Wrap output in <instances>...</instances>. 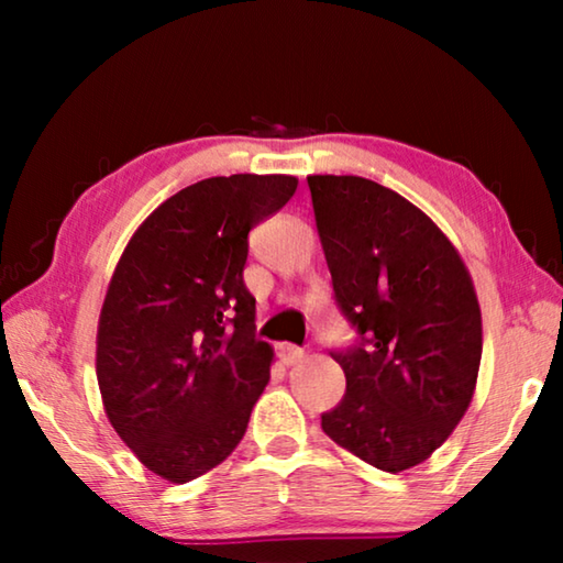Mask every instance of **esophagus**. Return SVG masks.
Masks as SVG:
<instances>
[{"mask_svg": "<svg viewBox=\"0 0 563 563\" xmlns=\"http://www.w3.org/2000/svg\"><path fill=\"white\" fill-rule=\"evenodd\" d=\"M278 357H280V362H283L285 367H292V365H298V362H302L305 352L300 347L288 345V342H285V345L278 347Z\"/></svg>", "mask_w": 563, "mask_h": 563, "instance_id": "esophagus-1", "label": "esophagus"}]
</instances>
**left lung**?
Masks as SVG:
<instances>
[{
  "label": "left lung",
  "instance_id": "left-lung-1",
  "mask_svg": "<svg viewBox=\"0 0 563 563\" xmlns=\"http://www.w3.org/2000/svg\"><path fill=\"white\" fill-rule=\"evenodd\" d=\"M332 290L365 345L330 352L347 393L322 432L362 462L430 460L472 405L482 310L462 255L430 216L360 176H308Z\"/></svg>",
  "mask_w": 563,
  "mask_h": 563
}]
</instances>
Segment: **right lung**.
<instances>
[{
  "label": "right lung",
  "mask_w": 563,
  "mask_h": 563,
  "mask_svg": "<svg viewBox=\"0 0 563 563\" xmlns=\"http://www.w3.org/2000/svg\"><path fill=\"white\" fill-rule=\"evenodd\" d=\"M285 174L213 176L178 190L136 228L97 328L109 422L148 472L186 484L243 440L271 379L243 283L247 233L290 201Z\"/></svg>",
  "instance_id": "obj_1"
}]
</instances>
